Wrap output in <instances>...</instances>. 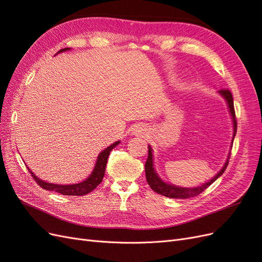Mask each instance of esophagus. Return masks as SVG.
I'll use <instances>...</instances> for the list:
<instances>
[{
  "label": "esophagus",
  "instance_id": "obj_1",
  "mask_svg": "<svg viewBox=\"0 0 262 262\" xmlns=\"http://www.w3.org/2000/svg\"><path fill=\"white\" fill-rule=\"evenodd\" d=\"M133 133L136 134V136H145V134L147 133V128L144 124H138L134 126Z\"/></svg>",
  "mask_w": 262,
  "mask_h": 262
}]
</instances>
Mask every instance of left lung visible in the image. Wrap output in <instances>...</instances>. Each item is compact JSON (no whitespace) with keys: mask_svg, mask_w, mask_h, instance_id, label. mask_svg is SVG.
<instances>
[{"mask_svg":"<svg viewBox=\"0 0 262 262\" xmlns=\"http://www.w3.org/2000/svg\"><path fill=\"white\" fill-rule=\"evenodd\" d=\"M219 94L226 100L229 114H231L232 120H233V129H234L233 139H232V144H233V141H234L236 130H237V122H236V117H235L233 96H232V93L229 92L228 90H221V91H219ZM229 156H231V154L228 153L224 166L211 180L204 182V184H202L201 186L193 187V188H191V187L186 188V187H178V186H175V185L168 184V182L164 181L160 176L157 175V172L155 171V168H154L153 149H152V147H150V145H148V156H147V160H146V163H145L146 181H147V184L149 185V187L152 188L155 192L160 193L164 196L171 198V199H188V198L196 196L198 194H200L201 192H203L204 190L207 189L209 186H211L213 182L215 181L220 176L223 175V172L225 171L227 165H228Z\"/></svg>","mask_w":262,"mask_h":262,"instance_id":"1","label":"left lung"}]
</instances>
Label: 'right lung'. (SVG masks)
I'll return each instance as SVG.
<instances>
[{"label":"right lung","mask_w":262,"mask_h":262,"mask_svg":"<svg viewBox=\"0 0 262 262\" xmlns=\"http://www.w3.org/2000/svg\"><path fill=\"white\" fill-rule=\"evenodd\" d=\"M68 50H70V48L61 49L58 53L64 52ZM119 143H120V141H117L110 146L106 147L101 153H99V155L97 156L96 164H95V167H94L93 171L91 172V175L85 180L78 182V184L59 185V184H52V182H47V181L41 180L40 178H38L33 171H31L28 167L27 168H28L29 172L31 173V176H33V178L36 180L37 184L46 190H49V191H55V192L64 194V195H84V194H87L91 191H93V190L102 181V178H104V176H105L106 165H107L110 150H112L114 147H116Z\"/></svg>","instance_id":"add662e5"}]
</instances>
